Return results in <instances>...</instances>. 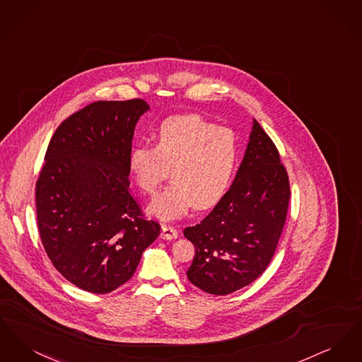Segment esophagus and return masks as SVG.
Returning a JSON list of instances; mask_svg holds the SVG:
<instances>
[{
	"mask_svg": "<svg viewBox=\"0 0 362 362\" xmlns=\"http://www.w3.org/2000/svg\"><path fill=\"white\" fill-rule=\"evenodd\" d=\"M177 229L173 228L171 225L163 224L161 225V239L164 240H173L177 238Z\"/></svg>",
	"mask_w": 362,
	"mask_h": 362,
	"instance_id": "esophagus-1",
	"label": "esophagus"
}]
</instances>
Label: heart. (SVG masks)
I'll use <instances>...</instances> for the list:
<instances>
[{"label":"heart","mask_w":362,"mask_h":362,"mask_svg":"<svg viewBox=\"0 0 362 362\" xmlns=\"http://www.w3.org/2000/svg\"><path fill=\"white\" fill-rule=\"evenodd\" d=\"M236 134L199 115L173 117L163 122L155 145L139 144L129 165L138 187L153 195L168 176L173 182L157 195L149 210L163 220L182 217L191 206L214 205L229 187L239 165Z\"/></svg>","instance_id":"obj_1"}]
</instances>
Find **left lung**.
<instances>
[{
  "label": "left lung",
  "instance_id": "1",
  "mask_svg": "<svg viewBox=\"0 0 362 362\" xmlns=\"http://www.w3.org/2000/svg\"><path fill=\"white\" fill-rule=\"evenodd\" d=\"M289 198V176L278 149L254 119L233 185L199 224L183 232L195 247L189 282L224 296L262 276L276 252Z\"/></svg>",
  "mask_w": 362,
  "mask_h": 362
}]
</instances>
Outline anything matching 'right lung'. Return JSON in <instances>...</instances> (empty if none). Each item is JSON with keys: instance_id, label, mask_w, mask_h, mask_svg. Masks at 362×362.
<instances>
[{"instance_id": "add662e5", "label": "right lung", "mask_w": 362, "mask_h": 362, "mask_svg": "<svg viewBox=\"0 0 362 362\" xmlns=\"http://www.w3.org/2000/svg\"><path fill=\"white\" fill-rule=\"evenodd\" d=\"M142 99L99 100L62 122L36 180L40 240L54 267L86 292H112L160 235L130 192L132 139Z\"/></svg>"}]
</instances>
